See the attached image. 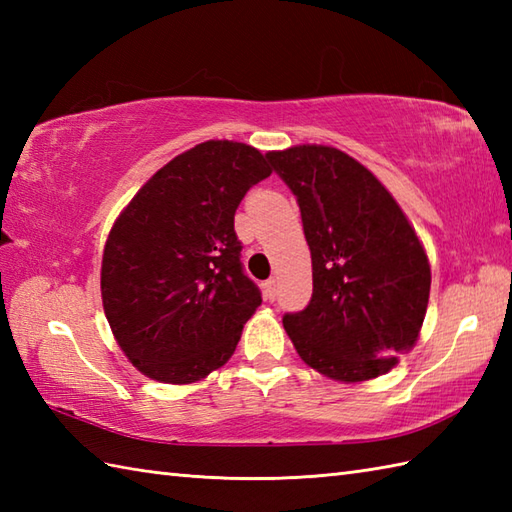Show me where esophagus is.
I'll list each match as a JSON object with an SVG mask.
<instances>
[{
    "mask_svg": "<svg viewBox=\"0 0 512 512\" xmlns=\"http://www.w3.org/2000/svg\"><path fill=\"white\" fill-rule=\"evenodd\" d=\"M264 299L266 301H273L277 297V279H268L264 281Z\"/></svg>",
    "mask_w": 512,
    "mask_h": 512,
    "instance_id": "obj_1",
    "label": "esophagus"
}]
</instances>
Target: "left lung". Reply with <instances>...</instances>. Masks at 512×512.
<instances>
[{
	"instance_id": "obj_1",
	"label": "left lung",
	"mask_w": 512,
	"mask_h": 512,
	"mask_svg": "<svg viewBox=\"0 0 512 512\" xmlns=\"http://www.w3.org/2000/svg\"><path fill=\"white\" fill-rule=\"evenodd\" d=\"M266 158L295 193L312 255V299L284 314L297 354L319 374L361 383L418 341L431 268L398 202L343 151L297 145Z\"/></svg>"
}]
</instances>
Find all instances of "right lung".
Masks as SVG:
<instances>
[{
  "instance_id": "1",
  "label": "right lung",
  "mask_w": 512,
  "mask_h": 512,
  "mask_svg": "<svg viewBox=\"0 0 512 512\" xmlns=\"http://www.w3.org/2000/svg\"><path fill=\"white\" fill-rule=\"evenodd\" d=\"M270 173L255 147L206 140L158 169L118 215L103 250L101 295L138 372L187 385L233 356L262 303L239 259L235 211Z\"/></svg>"
}]
</instances>
